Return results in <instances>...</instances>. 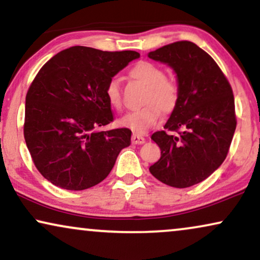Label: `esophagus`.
<instances>
[{"mask_svg": "<svg viewBox=\"0 0 260 260\" xmlns=\"http://www.w3.org/2000/svg\"><path fill=\"white\" fill-rule=\"evenodd\" d=\"M132 143L136 145H141L145 143V138L139 136V134H133L132 136Z\"/></svg>", "mask_w": 260, "mask_h": 260, "instance_id": "1", "label": "esophagus"}]
</instances>
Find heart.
<instances>
[{"mask_svg":"<svg viewBox=\"0 0 260 260\" xmlns=\"http://www.w3.org/2000/svg\"><path fill=\"white\" fill-rule=\"evenodd\" d=\"M129 76L146 85L143 107L126 114L120 120L121 126L129 128L137 134L146 133L160 119V110L171 114L179 101V86L174 79L166 77L165 70L152 61H139L131 68ZM105 94L107 101L117 110L122 107L120 83L116 78L109 79Z\"/></svg>","mask_w":260,"mask_h":260,"instance_id":"1","label":"heart"}]
</instances>
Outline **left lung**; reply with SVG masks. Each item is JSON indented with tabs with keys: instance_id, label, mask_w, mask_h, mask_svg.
I'll return each mask as SVG.
<instances>
[{
	"instance_id": "8db88e82",
	"label": "left lung",
	"mask_w": 260,
	"mask_h": 260,
	"mask_svg": "<svg viewBox=\"0 0 260 260\" xmlns=\"http://www.w3.org/2000/svg\"><path fill=\"white\" fill-rule=\"evenodd\" d=\"M148 57L174 69L179 86L166 131L151 137L161 152L150 172L166 185L188 188L208 178L227 157L237 127L233 91L215 60L191 41L165 45Z\"/></svg>"
}]
</instances>
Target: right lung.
I'll use <instances>...</instances> for the list:
<instances>
[{"label":"right lung","instance_id":"1","mask_svg":"<svg viewBox=\"0 0 260 260\" xmlns=\"http://www.w3.org/2000/svg\"><path fill=\"white\" fill-rule=\"evenodd\" d=\"M136 51L74 46L52 57L26 95L23 136L38 171L52 184L84 190L102 182L131 129L96 131L114 121L105 89L109 79L139 58Z\"/></svg>","mask_w":260,"mask_h":260}]
</instances>
